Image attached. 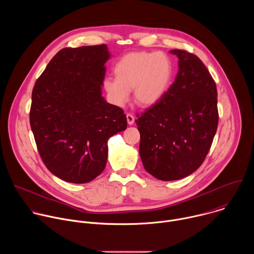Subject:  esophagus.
Here are the masks:
<instances>
[{"mask_svg": "<svg viewBox=\"0 0 254 254\" xmlns=\"http://www.w3.org/2000/svg\"><path fill=\"white\" fill-rule=\"evenodd\" d=\"M127 124H128L129 126H131V125H133V123H134V117H133L132 115H130V114H127Z\"/></svg>", "mask_w": 254, "mask_h": 254, "instance_id": "1", "label": "esophagus"}]
</instances>
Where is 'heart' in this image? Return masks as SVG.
Masks as SVG:
<instances>
[{"label":"heart","mask_w":254,"mask_h":254,"mask_svg":"<svg viewBox=\"0 0 254 254\" xmlns=\"http://www.w3.org/2000/svg\"><path fill=\"white\" fill-rule=\"evenodd\" d=\"M116 78H106L103 87L111 101L124 106L132 89L134 101L140 106L156 104L167 92L172 75L171 59L162 52H131L115 66Z\"/></svg>","instance_id":"1"}]
</instances>
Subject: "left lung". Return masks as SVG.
<instances>
[{
  "mask_svg": "<svg viewBox=\"0 0 254 254\" xmlns=\"http://www.w3.org/2000/svg\"><path fill=\"white\" fill-rule=\"evenodd\" d=\"M170 53L179 59L174 83L135 120L143 168L162 181L183 179L202 165L219 119L216 84L203 62L185 50Z\"/></svg>",
  "mask_w": 254,
  "mask_h": 254,
  "instance_id": "obj_1",
  "label": "left lung"
}]
</instances>
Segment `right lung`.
<instances>
[{
  "label": "right lung",
  "instance_id": "add662e5",
  "mask_svg": "<svg viewBox=\"0 0 254 254\" xmlns=\"http://www.w3.org/2000/svg\"><path fill=\"white\" fill-rule=\"evenodd\" d=\"M105 44L64 48L32 91L30 126L47 169L65 182L88 183L102 173L107 140L127 128L121 107L102 96Z\"/></svg>",
  "mask_w": 254,
  "mask_h": 254
}]
</instances>
